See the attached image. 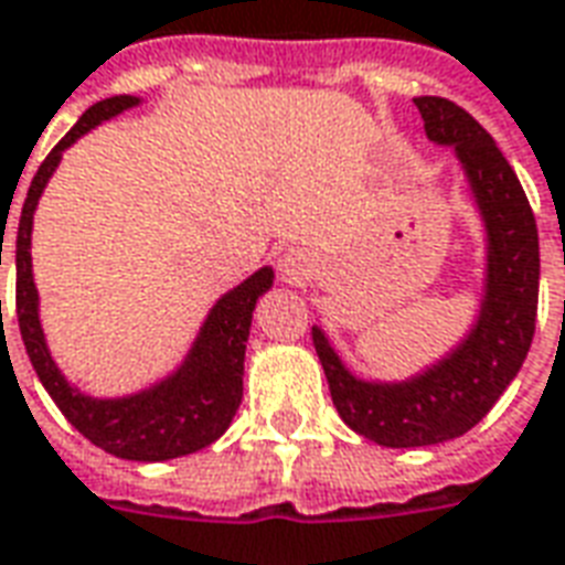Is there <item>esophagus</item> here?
I'll use <instances>...</instances> for the list:
<instances>
[{"label":"esophagus","instance_id":"1","mask_svg":"<svg viewBox=\"0 0 565 565\" xmlns=\"http://www.w3.org/2000/svg\"><path fill=\"white\" fill-rule=\"evenodd\" d=\"M315 260L308 257V254H302V250H290L287 257L281 260V275H284V281H290V284H302L308 281L311 275H315Z\"/></svg>","mask_w":565,"mask_h":565}]
</instances>
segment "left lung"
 Segmentation results:
<instances>
[{"instance_id": "8db88e82", "label": "left lung", "mask_w": 565, "mask_h": 565, "mask_svg": "<svg viewBox=\"0 0 565 565\" xmlns=\"http://www.w3.org/2000/svg\"><path fill=\"white\" fill-rule=\"evenodd\" d=\"M413 104L428 140L455 146L484 221L488 263L473 329L452 353L411 380L371 383L353 377L323 329H311L338 416L365 440L388 449L434 446L470 431L524 365L539 305L536 218L515 170L494 137L463 107L437 95H422Z\"/></svg>"}]
</instances>
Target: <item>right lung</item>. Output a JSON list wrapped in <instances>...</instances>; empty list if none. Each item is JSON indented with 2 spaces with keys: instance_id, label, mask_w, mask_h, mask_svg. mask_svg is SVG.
<instances>
[{
  "instance_id": "add662e5",
  "label": "right lung",
  "mask_w": 565,
  "mask_h": 565,
  "mask_svg": "<svg viewBox=\"0 0 565 565\" xmlns=\"http://www.w3.org/2000/svg\"><path fill=\"white\" fill-rule=\"evenodd\" d=\"M140 98L134 95H113L92 104L83 113L53 152L38 167L29 185L26 203L20 212V227L14 242L17 266V323L26 344L29 362L38 380L44 383L50 398L56 401L62 416L104 452L128 461H170L179 455L206 449L221 434L242 404V374H245V344H248L250 315L254 305L271 287L275 271L269 266L257 269L250 278L224 294L212 305L206 323L200 326L194 347L188 350L185 362L161 383L125 395V398H92L62 377L53 356H50L44 329L38 320V290L32 281V215H35L41 191L47 188L53 170L60 167L62 152L95 125L107 122L128 107H137ZM2 266V245H0ZM2 305V302H0Z\"/></svg>"
}]
</instances>
